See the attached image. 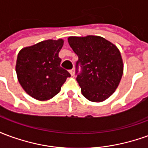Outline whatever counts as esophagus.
<instances>
[{
    "instance_id": "1",
    "label": "esophagus",
    "mask_w": 148,
    "mask_h": 148,
    "mask_svg": "<svg viewBox=\"0 0 148 148\" xmlns=\"http://www.w3.org/2000/svg\"><path fill=\"white\" fill-rule=\"evenodd\" d=\"M70 73H71V74L72 75V76H74V74H75V70H74V68H73V69H71V71H70Z\"/></svg>"
}]
</instances>
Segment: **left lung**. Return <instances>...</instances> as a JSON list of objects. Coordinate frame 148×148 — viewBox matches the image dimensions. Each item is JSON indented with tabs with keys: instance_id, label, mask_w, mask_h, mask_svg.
Listing matches in <instances>:
<instances>
[{
	"instance_id": "left-lung-1",
	"label": "left lung",
	"mask_w": 148,
	"mask_h": 148,
	"mask_svg": "<svg viewBox=\"0 0 148 148\" xmlns=\"http://www.w3.org/2000/svg\"><path fill=\"white\" fill-rule=\"evenodd\" d=\"M68 42L78 57L76 73L78 64L82 68L77 81L82 95L93 102L109 98L116 90L124 72L117 47L97 36H70Z\"/></svg>"
}]
</instances>
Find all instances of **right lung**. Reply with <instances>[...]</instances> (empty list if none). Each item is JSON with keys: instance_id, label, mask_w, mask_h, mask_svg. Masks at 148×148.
Masks as SVG:
<instances>
[{"instance_id": "obj_1", "label": "right lung", "mask_w": 148, "mask_h": 148, "mask_svg": "<svg viewBox=\"0 0 148 148\" xmlns=\"http://www.w3.org/2000/svg\"><path fill=\"white\" fill-rule=\"evenodd\" d=\"M63 42L62 39H47L24 47L18 53L17 79L24 91L35 99H51L71 77L70 73L60 66L58 53Z\"/></svg>"}]
</instances>
